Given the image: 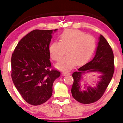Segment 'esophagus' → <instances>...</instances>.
I'll use <instances>...</instances> for the list:
<instances>
[{
    "instance_id": "esophagus-1",
    "label": "esophagus",
    "mask_w": 123,
    "mask_h": 123,
    "mask_svg": "<svg viewBox=\"0 0 123 123\" xmlns=\"http://www.w3.org/2000/svg\"><path fill=\"white\" fill-rule=\"evenodd\" d=\"M70 73L69 72H64L62 73V75H64V76H66V75H69Z\"/></svg>"
}]
</instances>
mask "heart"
Instances as JSON below:
<instances>
[{"mask_svg":"<svg viewBox=\"0 0 123 123\" xmlns=\"http://www.w3.org/2000/svg\"><path fill=\"white\" fill-rule=\"evenodd\" d=\"M59 42L54 41L49 47L51 58L54 60L61 59L65 53L67 55L56 64L60 70H68L75 64L83 63L92 55L96 46L93 36L74 30H65L59 37Z\"/></svg>","mask_w":123,"mask_h":123,"instance_id":"heart-1","label":"heart"}]
</instances>
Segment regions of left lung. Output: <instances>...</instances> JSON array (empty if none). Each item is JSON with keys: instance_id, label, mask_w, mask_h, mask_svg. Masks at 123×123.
<instances>
[{"instance_id": "left-lung-1", "label": "left lung", "mask_w": 123, "mask_h": 123, "mask_svg": "<svg viewBox=\"0 0 123 123\" xmlns=\"http://www.w3.org/2000/svg\"><path fill=\"white\" fill-rule=\"evenodd\" d=\"M114 72L112 49L105 37L100 35L95 55L90 62L78 69L72 74L74 82L71 89L72 96L82 104H89L98 100L104 95L111 80ZM96 73L100 75L95 86H91L84 77L87 73Z\"/></svg>"}]
</instances>
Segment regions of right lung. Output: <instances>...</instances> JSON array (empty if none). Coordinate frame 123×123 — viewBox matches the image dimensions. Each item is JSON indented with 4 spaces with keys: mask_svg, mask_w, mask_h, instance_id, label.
I'll return each mask as SVG.
<instances>
[{
    "mask_svg": "<svg viewBox=\"0 0 123 123\" xmlns=\"http://www.w3.org/2000/svg\"><path fill=\"white\" fill-rule=\"evenodd\" d=\"M57 30H35L22 38L11 59V76L23 98L37 106L52 95L53 85L60 73L50 70L49 45L52 34Z\"/></svg>",
    "mask_w": 123,
    "mask_h": 123,
    "instance_id": "add662e5",
    "label": "right lung"
}]
</instances>
